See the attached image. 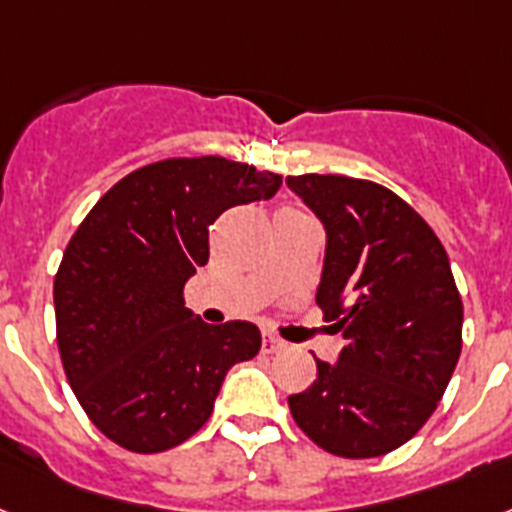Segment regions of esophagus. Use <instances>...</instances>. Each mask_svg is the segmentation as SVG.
I'll list each match as a JSON object with an SVG mask.
<instances>
[{
    "instance_id": "obj_1",
    "label": "esophagus",
    "mask_w": 512,
    "mask_h": 512,
    "mask_svg": "<svg viewBox=\"0 0 512 512\" xmlns=\"http://www.w3.org/2000/svg\"><path fill=\"white\" fill-rule=\"evenodd\" d=\"M285 348V342L280 340V337H274V335H269V332H266L264 335V353H277V350H282Z\"/></svg>"
}]
</instances>
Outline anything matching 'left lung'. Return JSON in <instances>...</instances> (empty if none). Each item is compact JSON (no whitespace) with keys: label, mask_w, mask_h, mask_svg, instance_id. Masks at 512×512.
Returning <instances> with one entry per match:
<instances>
[{"label":"left lung","mask_w":512,"mask_h":512,"mask_svg":"<svg viewBox=\"0 0 512 512\" xmlns=\"http://www.w3.org/2000/svg\"><path fill=\"white\" fill-rule=\"evenodd\" d=\"M322 222L316 303L345 345L287 405L306 437L377 458L429 421L460 358L463 303L439 238L403 198L345 175L287 177Z\"/></svg>","instance_id":"left-lung-1"}]
</instances>
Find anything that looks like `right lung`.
Segmentation results:
<instances>
[{
  "instance_id": "obj_1",
  "label": "right lung",
  "mask_w": 512,
  "mask_h": 512,
  "mask_svg": "<svg viewBox=\"0 0 512 512\" xmlns=\"http://www.w3.org/2000/svg\"><path fill=\"white\" fill-rule=\"evenodd\" d=\"M282 177L222 156L164 159L99 198L54 277L67 382L101 434L162 453L209 421L227 371L251 361V322L206 324L183 287L209 261V225L232 206L269 201Z\"/></svg>"
}]
</instances>
